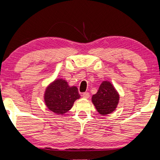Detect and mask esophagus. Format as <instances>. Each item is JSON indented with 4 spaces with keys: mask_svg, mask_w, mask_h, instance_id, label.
<instances>
[{
    "mask_svg": "<svg viewBox=\"0 0 160 160\" xmlns=\"http://www.w3.org/2000/svg\"><path fill=\"white\" fill-rule=\"evenodd\" d=\"M82 98H88L90 96V94H89V93H83L82 94Z\"/></svg>",
    "mask_w": 160,
    "mask_h": 160,
    "instance_id": "esophagus-1",
    "label": "esophagus"
}]
</instances>
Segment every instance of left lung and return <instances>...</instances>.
Listing matches in <instances>:
<instances>
[{
  "label": "left lung",
  "instance_id": "1",
  "mask_svg": "<svg viewBox=\"0 0 160 160\" xmlns=\"http://www.w3.org/2000/svg\"><path fill=\"white\" fill-rule=\"evenodd\" d=\"M119 100L118 92L109 81H103L97 93L92 96V102L102 115L113 112L118 107Z\"/></svg>",
  "mask_w": 160,
  "mask_h": 160
}]
</instances>
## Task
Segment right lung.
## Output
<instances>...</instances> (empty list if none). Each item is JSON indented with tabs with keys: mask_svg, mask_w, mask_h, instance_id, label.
I'll list each match as a JSON object with an SVG mask.
<instances>
[{
	"mask_svg": "<svg viewBox=\"0 0 160 160\" xmlns=\"http://www.w3.org/2000/svg\"><path fill=\"white\" fill-rule=\"evenodd\" d=\"M80 98L78 88L70 87L63 79L55 80L46 88L44 101L50 111L57 114H64L71 109L74 102Z\"/></svg>",
	"mask_w": 160,
	"mask_h": 160,
	"instance_id": "obj_1",
	"label": "right lung"
}]
</instances>
